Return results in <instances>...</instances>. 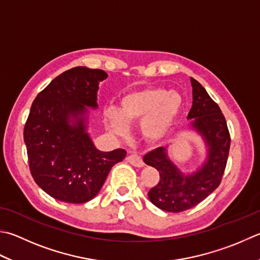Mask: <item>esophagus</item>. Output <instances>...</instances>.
Wrapping results in <instances>:
<instances>
[{"mask_svg": "<svg viewBox=\"0 0 260 260\" xmlns=\"http://www.w3.org/2000/svg\"><path fill=\"white\" fill-rule=\"evenodd\" d=\"M126 160H128L130 164L136 166V168H143L144 166L143 158H141V156L137 153H130L126 156Z\"/></svg>", "mask_w": 260, "mask_h": 260, "instance_id": "esophagus-1", "label": "esophagus"}]
</instances>
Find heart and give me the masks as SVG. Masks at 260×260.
Listing matches in <instances>:
<instances>
[{
    "instance_id": "heart-1",
    "label": "heart",
    "mask_w": 260,
    "mask_h": 260,
    "mask_svg": "<svg viewBox=\"0 0 260 260\" xmlns=\"http://www.w3.org/2000/svg\"><path fill=\"white\" fill-rule=\"evenodd\" d=\"M182 109V97L164 87L150 86L125 92L120 99V110L109 106L105 121L117 135L128 131V122L141 121L140 128L149 143H160L172 130Z\"/></svg>"
}]
</instances>
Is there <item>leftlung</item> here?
<instances>
[{"mask_svg":"<svg viewBox=\"0 0 260 260\" xmlns=\"http://www.w3.org/2000/svg\"><path fill=\"white\" fill-rule=\"evenodd\" d=\"M191 85L193 101L188 120L194 119L191 128L203 137L208 147L206 161L196 172L184 175L168 157L165 147H158L144 156L145 163L159 172L158 183L148 192L149 200L156 207L171 213L194 207L221 184L231 145L219 106L193 78Z\"/></svg>","mask_w":260,"mask_h":260,"instance_id":"8db88e82","label":"left lung"}]
</instances>
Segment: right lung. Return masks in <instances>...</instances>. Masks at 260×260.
I'll return each mask as SVG.
<instances>
[{
  "label": "right lung",
  "mask_w": 260,
  "mask_h": 260,
  "mask_svg": "<svg viewBox=\"0 0 260 260\" xmlns=\"http://www.w3.org/2000/svg\"><path fill=\"white\" fill-rule=\"evenodd\" d=\"M107 73L76 67L43 89L23 129L29 169L35 182L51 197L84 204L100 192L107 174L126 151H101L87 134V108L97 109L100 81Z\"/></svg>",
  "instance_id": "right-lung-1"
}]
</instances>
